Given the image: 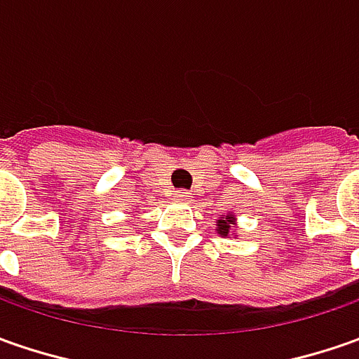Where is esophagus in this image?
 Returning <instances> with one entry per match:
<instances>
[{
    "mask_svg": "<svg viewBox=\"0 0 359 359\" xmlns=\"http://www.w3.org/2000/svg\"><path fill=\"white\" fill-rule=\"evenodd\" d=\"M175 201H189V192H187V191H175Z\"/></svg>",
    "mask_w": 359,
    "mask_h": 359,
    "instance_id": "esophagus-1",
    "label": "esophagus"
}]
</instances>
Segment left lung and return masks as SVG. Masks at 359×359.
<instances>
[{"mask_svg": "<svg viewBox=\"0 0 359 359\" xmlns=\"http://www.w3.org/2000/svg\"><path fill=\"white\" fill-rule=\"evenodd\" d=\"M234 215H226V217H220V220L217 222V232L220 236H232L234 232H232V226H234Z\"/></svg>", "mask_w": 359, "mask_h": 359, "instance_id": "8db88e82", "label": "left lung"}]
</instances>
